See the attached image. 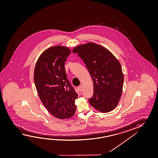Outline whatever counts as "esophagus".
<instances>
[{
	"instance_id": "1",
	"label": "esophagus",
	"mask_w": 158,
	"mask_h": 158,
	"mask_svg": "<svg viewBox=\"0 0 158 158\" xmlns=\"http://www.w3.org/2000/svg\"><path fill=\"white\" fill-rule=\"evenodd\" d=\"M78 89H79V90L80 91V92H82V91L83 89V86L82 85H80L79 86V87H78Z\"/></svg>"
}]
</instances>
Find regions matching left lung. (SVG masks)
Segmentation results:
<instances>
[{"instance_id": "left-lung-1", "label": "left lung", "mask_w": 158, "mask_h": 158, "mask_svg": "<svg viewBox=\"0 0 158 158\" xmlns=\"http://www.w3.org/2000/svg\"><path fill=\"white\" fill-rule=\"evenodd\" d=\"M82 59L93 80L91 106L102 113L110 112L118 105L123 91V74L120 63L107 49L94 43L73 48Z\"/></svg>"}]
</instances>
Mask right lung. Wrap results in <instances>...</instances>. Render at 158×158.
I'll list each match as a JSON object with an SVG mask.
<instances>
[{
	"label": "right lung",
	"mask_w": 158,
	"mask_h": 158,
	"mask_svg": "<svg viewBox=\"0 0 158 158\" xmlns=\"http://www.w3.org/2000/svg\"><path fill=\"white\" fill-rule=\"evenodd\" d=\"M71 50L66 47L53 46L44 50L38 59L34 81L41 102L49 112L60 119L69 118L75 113L78 95L65 69Z\"/></svg>",
	"instance_id": "right-lung-1"
}]
</instances>
